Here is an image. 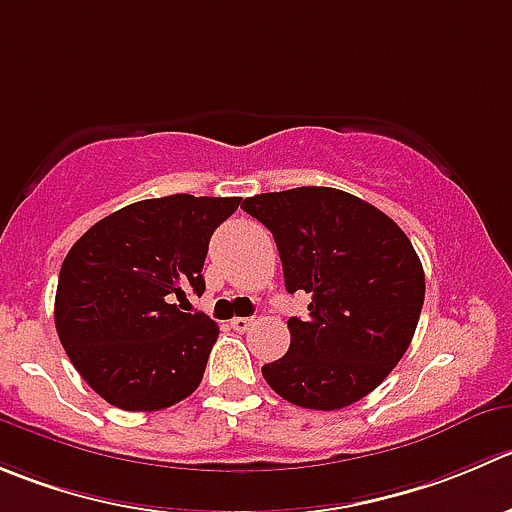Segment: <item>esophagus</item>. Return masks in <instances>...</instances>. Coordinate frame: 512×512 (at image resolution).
Returning a JSON list of instances; mask_svg holds the SVG:
<instances>
[{"instance_id": "obj_1", "label": "esophagus", "mask_w": 512, "mask_h": 512, "mask_svg": "<svg viewBox=\"0 0 512 512\" xmlns=\"http://www.w3.org/2000/svg\"><path fill=\"white\" fill-rule=\"evenodd\" d=\"M252 322H255L252 317H235V320H230V327L237 332H245V330H250Z\"/></svg>"}]
</instances>
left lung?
Wrapping results in <instances>:
<instances>
[{
    "instance_id": "obj_1",
    "label": "left lung",
    "mask_w": 512,
    "mask_h": 512,
    "mask_svg": "<svg viewBox=\"0 0 512 512\" xmlns=\"http://www.w3.org/2000/svg\"><path fill=\"white\" fill-rule=\"evenodd\" d=\"M242 210L275 237L287 292H310L290 317V350L262 365L287 403L340 410L390 375L418 327L425 272L408 235L370 202L295 187L247 197Z\"/></svg>"
}]
</instances>
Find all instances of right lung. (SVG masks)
Wrapping results in <instances>:
<instances>
[{"label":"right lung","mask_w":512,"mask_h":512,"mask_svg":"<svg viewBox=\"0 0 512 512\" xmlns=\"http://www.w3.org/2000/svg\"><path fill=\"white\" fill-rule=\"evenodd\" d=\"M237 207L240 197L132 202L67 252L54 325L72 365L109 405L152 413L197 390L220 330L202 312H182V302L190 290L205 292L210 237Z\"/></svg>","instance_id":"add662e5"}]
</instances>
